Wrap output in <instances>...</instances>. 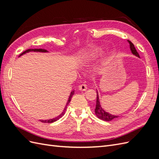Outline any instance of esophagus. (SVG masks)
Returning a JSON list of instances; mask_svg holds the SVG:
<instances>
[{
    "mask_svg": "<svg viewBox=\"0 0 159 159\" xmlns=\"http://www.w3.org/2000/svg\"><path fill=\"white\" fill-rule=\"evenodd\" d=\"M87 89H88V86H87V85H85V84H81V85H80L79 86V89H80V91H85Z\"/></svg>",
    "mask_w": 159,
    "mask_h": 159,
    "instance_id": "1",
    "label": "esophagus"
}]
</instances>
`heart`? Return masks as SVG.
Segmentation results:
<instances>
[{
	"instance_id": "obj_1",
	"label": "heart",
	"mask_w": 159,
	"mask_h": 159,
	"mask_svg": "<svg viewBox=\"0 0 159 159\" xmlns=\"http://www.w3.org/2000/svg\"><path fill=\"white\" fill-rule=\"evenodd\" d=\"M102 48H96L95 50H94L93 51H92V52L90 53V54H89V56L87 57V60H91V59L93 58V57H95L98 54H99V53L102 52Z\"/></svg>"
}]
</instances>
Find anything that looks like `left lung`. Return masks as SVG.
<instances>
[{
    "label": "left lung",
    "mask_w": 159,
    "mask_h": 159,
    "mask_svg": "<svg viewBox=\"0 0 159 159\" xmlns=\"http://www.w3.org/2000/svg\"><path fill=\"white\" fill-rule=\"evenodd\" d=\"M128 42L130 44V49H131V52L134 55H135L136 56L140 57V56H139L138 52H137L135 48H134L133 43L129 40H128ZM95 113L99 119L103 120V121H112L113 119H116L118 117V116H115V115H111L106 111H105L102 109V107H101L99 99V95H98V91H97V101H96V106H95Z\"/></svg>",
    "instance_id": "obj_1"
}]
</instances>
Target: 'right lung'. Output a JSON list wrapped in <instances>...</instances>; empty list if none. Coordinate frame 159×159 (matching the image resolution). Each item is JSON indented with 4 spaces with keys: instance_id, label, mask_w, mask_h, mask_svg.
<instances>
[{
    "instance_id": "1",
    "label": "right lung",
    "mask_w": 159,
    "mask_h": 159,
    "mask_svg": "<svg viewBox=\"0 0 159 159\" xmlns=\"http://www.w3.org/2000/svg\"><path fill=\"white\" fill-rule=\"evenodd\" d=\"M47 52V50H44V49H28V50H26V51H25L24 52H22V54L20 55V56H22V54H26V53H27V52ZM74 94V91H72L71 92V94H70V97H69V99H68V102H67V105H66V106L67 105H68V103L70 102V101H71V97H72V95H73ZM66 107H66V108L64 109V111L62 112L59 116H57V117H56V118H54V119H49V120H42V121H41L42 122H43V123H53V122H54V121H56L57 120H58L59 119H60L62 116H63V115H64V113H65V111H66Z\"/></svg>"
}]
</instances>
